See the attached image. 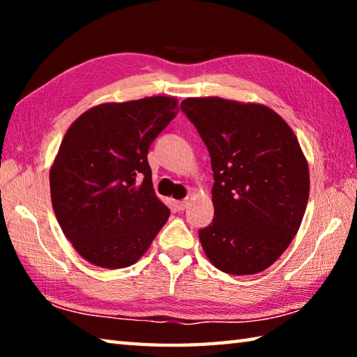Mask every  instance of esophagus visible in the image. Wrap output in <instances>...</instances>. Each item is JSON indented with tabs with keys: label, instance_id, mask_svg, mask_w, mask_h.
I'll use <instances>...</instances> for the list:
<instances>
[{
	"label": "esophagus",
	"instance_id": "34e87169",
	"mask_svg": "<svg viewBox=\"0 0 357 357\" xmlns=\"http://www.w3.org/2000/svg\"><path fill=\"white\" fill-rule=\"evenodd\" d=\"M174 204H176V209L178 211H184L187 206H189V200H179V202H176Z\"/></svg>",
	"mask_w": 357,
	"mask_h": 357
}]
</instances>
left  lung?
<instances>
[{"mask_svg":"<svg viewBox=\"0 0 357 357\" xmlns=\"http://www.w3.org/2000/svg\"><path fill=\"white\" fill-rule=\"evenodd\" d=\"M211 155L214 219L198 236L213 266L231 275L274 264L301 227L309 164L293 129L273 108L222 98L181 104Z\"/></svg>","mask_w":357,"mask_h":357,"instance_id":"left-lung-1","label":"left lung"}]
</instances>
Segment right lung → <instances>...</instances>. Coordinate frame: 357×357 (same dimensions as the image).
Masks as SVG:
<instances>
[{"label":"right lung","mask_w":357,"mask_h":357,"mask_svg":"<svg viewBox=\"0 0 357 357\" xmlns=\"http://www.w3.org/2000/svg\"><path fill=\"white\" fill-rule=\"evenodd\" d=\"M178 114V99L105 102L69 126L50 167L59 227L88 263H137L170 217L153 189L148 149Z\"/></svg>","instance_id":"right-lung-1"}]
</instances>
